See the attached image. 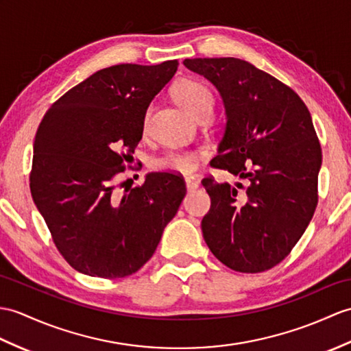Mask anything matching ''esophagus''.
Returning a JSON list of instances; mask_svg holds the SVG:
<instances>
[{"label": "esophagus", "mask_w": 351, "mask_h": 351, "mask_svg": "<svg viewBox=\"0 0 351 351\" xmlns=\"http://www.w3.org/2000/svg\"><path fill=\"white\" fill-rule=\"evenodd\" d=\"M185 186L189 191H194L199 189V181H195L193 178H185Z\"/></svg>", "instance_id": "esophagus-1"}]
</instances>
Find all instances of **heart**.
Segmentation results:
<instances>
[{
	"label": "heart",
	"instance_id": "b5f03b06",
	"mask_svg": "<svg viewBox=\"0 0 351 351\" xmlns=\"http://www.w3.org/2000/svg\"><path fill=\"white\" fill-rule=\"evenodd\" d=\"M172 95L176 103L184 108L186 112L191 113L193 117L197 119L209 118L213 115L214 106H215V97L210 88L205 85L200 80L195 79H181L173 85ZM151 118V108L146 109L143 121H142V130L146 132L149 125ZM200 154L189 151V149H175L169 151L165 156L154 160V169L158 170H167V172H173L179 175H191L199 166Z\"/></svg>",
	"mask_w": 351,
	"mask_h": 351
}]
</instances>
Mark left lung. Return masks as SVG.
<instances>
[{
    "mask_svg": "<svg viewBox=\"0 0 351 351\" xmlns=\"http://www.w3.org/2000/svg\"><path fill=\"white\" fill-rule=\"evenodd\" d=\"M184 65L210 80L224 101L227 122L213 167L245 182L202 179L210 197L203 238L233 271H267L290 254L319 202L322 146L311 113L290 86L243 60Z\"/></svg>",
    "mask_w": 351,
    "mask_h": 351,
    "instance_id": "left-lung-1",
    "label": "left lung"
}]
</instances>
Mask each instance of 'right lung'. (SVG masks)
Masks as SVG:
<instances>
[{
    "label": "right lung",
    "instance_id": "obj_1",
    "mask_svg": "<svg viewBox=\"0 0 351 351\" xmlns=\"http://www.w3.org/2000/svg\"><path fill=\"white\" fill-rule=\"evenodd\" d=\"M178 65L103 69L60 97L40 122L31 195L56 250L79 272L108 280L137 272L178 213L186 189L176 173H149L130 192L115 191V176L142 138L145 112Z\"/></svg>",
    "mask_w": 351,
    "mask_h": 351
}]
</instances>
